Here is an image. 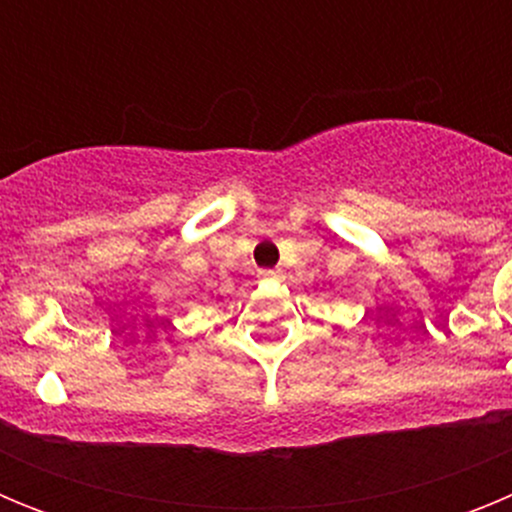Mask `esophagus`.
Masks as SVG:
<instances>
[{
    "mask_svg": "<svg viewBox=\"0 0 512 512\" xmlns=\"http://www.w3.org/2000/svg\"><path fill=\"white\" fill-rule=\"evenodd\" d=\"M261 277H266V279H277V277H279V271H277V269H264V271H261Z\"/></svg>",
    "mask_w": 512,
    "mask_h": 512,
    "instance_id": "esophagus-1",
    "label": "esophagus"
}]
</instances>
